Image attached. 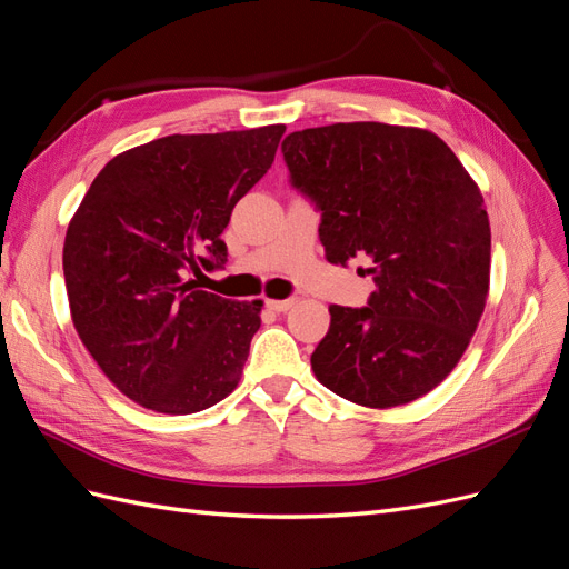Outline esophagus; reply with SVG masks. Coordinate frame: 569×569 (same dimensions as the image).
I'll use <instances>...</instances> for the list:
<instances>
[{"instance_id":"34e87169","label":"esophagus","mask_w":569,"mask_h":569,"mask_svg":"<svg viewBox=\"0 0 569 569\" xmlns=\"http://www.w3.org/2000/svg\"><path fill=\"white\" fill-rule=\"evenodd\" d=\"M295 303H297L295 297H291V299H270V301H266V306L270 308V311H274V313H284Z\"/></svg>"}]
</instances>
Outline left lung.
Wrapping results in <instances>:
<instances>
[{
    "label": "left lung",
    "mask_w": 569,
    "mask_h": 569,
    "mask_svg": "<svg viewBox=\"0 0 569 569\" xmlns=\"http://www.w3.org/2000/svg\"><path fill=\"white\" fill-rule=\"evenodd\" d=\"M282 157L320 213L327 261H368L375 282L368 306H330L316 377L368 408L420 399L456 368L485 313L491 230L477 184L420 128H308L284 137Z\"/></svg>",
    "instance_id": "obj_1"
}]
</instances>
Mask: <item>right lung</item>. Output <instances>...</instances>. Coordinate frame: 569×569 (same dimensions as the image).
Instances as JSON below:
<instances>
[{
	"label": "right lung",
	"mask_w": 569,
	"mask_h": 569,
	"mask_svg": "<svg viewBox=\"0 0 569 569\" xmlns=\"http://www.w3.org/2000/svg\"><path fill=\"white\" fill-rule=\"evenodd\" d=\"M284 126L168 134L118 153L66 232L63 278L84 347L128 399L187 416L242 377L263 301L199 289L220 270L234 203L274 161Z\"/></svg>",
	"instance_id": "obj_1"
}]
</instances>
